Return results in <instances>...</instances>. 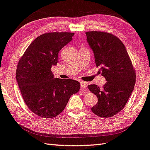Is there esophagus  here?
Masks as SVG:
<instances>
[{
    "label": "esophagus",
    "mask_w": 150,
    "mask_h": 150,
    "mask_svg": "<svg viewBox=\"0 0 150 150\" xmlns=\"http://www.w3.org/2000/svg\"><path fill=\"white\" fill-rule=\"evenodd\" d=\"M87 84H88V83H87L86 82H81V88H82L83 90H86V88H87Z\"/></svg>",
    "instance_id": "esophagus-1"
}]
</instances>
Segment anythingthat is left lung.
Masks as SVG:
<instances>
[{"label":"left lung","instance_id":"8db88e82","mask_svg":"<svg viewBox=\"0 0 150 150\" xmlns=\"http://www.w3.org/2000/svg\"><path fill=\"white\" fill-rule=\"evenodd\" d=\"M87 42L93 50L96 67L105 78L102 87L89 84L88 88L98 99L91 108L95 115L111 117L127 104L134 90L136 72L127 49L113 34L103 31L86 32Z\"/></svg>","mask_w":150,"mask_h":150}]
</instances>
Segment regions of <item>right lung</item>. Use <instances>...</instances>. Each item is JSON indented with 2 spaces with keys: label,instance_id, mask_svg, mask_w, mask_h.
<instances>
[{
  "label": "right lung",
  "instance_id": "right-lung-1",
  "mask_svg": "<svg viewBox=\"0 0 150 150\" xmlns=\"http://www.w3.org/2000/svg\"><path fill=\"white\" fill-rule=\"evenodd\" d=\"M73 33L53 32L37 37L21 56L16 79L21 96L32 112L53 118L66 108L71 96L77 93V81L54 78L51 67L58 62L59 50L72 40Z\"/></svg>",
  "mask_w": 150,
  "mask_h": 150
}]
</instances>
